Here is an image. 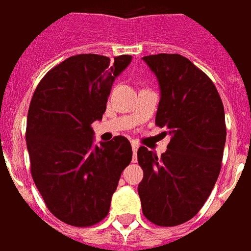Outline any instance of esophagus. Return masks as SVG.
Wrapping results in <instances>:
<instances>
[{"mask_svg":"<svg viewBox=\"0 0 251 251\" xmlns=\"http://www.w3.org/2000/svg\"><path fill=\"white\" fill-rule=\"evenodd\" d=\"M137 150H138V144L136 141H132V151H133V162L137 160L136 158V154H137Z\"/></svg>","mask_w":251,"mask_h":251,"instance_id":"1","label":"esophagus"}]
</instances>
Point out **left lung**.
<instances>
[{
	"mask_svg": "<svg viewBox=\"0 0 251 251\" xmlns=\"http://www.w3.org/2000/svg\"><path fill=\"white\" fill-rule=\"evenodd\" d=\"M160 88L155 124L171 135L167 151H137L144 179L142 212L151 223L174 227L197 214L219 176L227 137L222 98L205 72L180 54L142 58Z\"/></svg>",
	"mask_w": 251,
	"mask_h": 251,
	"instance_id": "8db88e82",
	"label": "left lung"
}]
</instances>
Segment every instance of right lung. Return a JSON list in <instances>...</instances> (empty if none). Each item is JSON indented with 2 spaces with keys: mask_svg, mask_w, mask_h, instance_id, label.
I'll return each instance as SVG.
<instances>
[{
  "mask_svg": "<svg viewBox=\"0 0 251 251\" xmlns=\"http://www.w3.org/2000/svg\"><path fill=\"white\" fill-rule=\"evenodd\" d=\"M131 55L77 54L53 67L36 88L25 141L32 179L46 207L74 227H91L110 210L120 175L132 160L127 138L93 146L92 123L101 120L116 76Z\"/></svg>",
  "mask_w": 251,
  "mask_h": 251,
  "instance_id": "1",
  "label": "right lung"
}]
</instances>
